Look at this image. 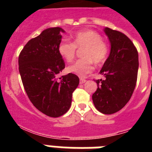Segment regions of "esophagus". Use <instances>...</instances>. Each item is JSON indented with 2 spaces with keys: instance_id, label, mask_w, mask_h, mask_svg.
I'll use <instances>...</instances> for the list:
<instances>
[{
  "instance_id": "1",
  "label": "esophagus",
  "mask_w": 152,
  "mask_h": 152,
  "mask_svg": "<svg viewBox=\"0 0 152 152\" xmlns=\"http://www.w3.org/2000/svg\"><path fill=\"white\" fill-rule=\"evenodd\" d=\"M86 82V80L84 78V77H80V84H84V83Z\"/></svg>"
}]
</instances>
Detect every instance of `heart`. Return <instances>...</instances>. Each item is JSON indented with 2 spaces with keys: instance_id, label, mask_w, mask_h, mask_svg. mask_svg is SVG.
Masks as SVG:
<instances>
[{
  "instance_id": "obj_1",
  "label": "heart",
  "mask_w": 152,
  "mask_h": 152,
  "mask_svg": "<svg viewBox=\"0 0 152 152\" xmlns=\"http://www.w3.org/2000/svg\"><path fill=\"white\" fill-rule=\"evenodd\" d=\"M84 48L82 57L68 67V71L79 76H84L93 69V61L101 64L107 59L109 46L97 32L92 29L80 31L73 36L72 42L62 41L58 45V52L67 62H72L76 56L77 49Z\"/></svg>"
}]
</instances>
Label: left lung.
I'll return each instance as SVG.
<instances>
[{"mask_svg": "<svg viewBox=\"0 0 152 152\" xmlns=\"http://www.w3.org/2000/svg\"><path fill=\"white\" fill-rule=\"evenodd\" d=\"M111 44L110 56L100 75L104 80H95L97 89L93 94L94 104L103 114H113L125 107L136 85L139 54L133 42L124 33L106 28Z\"/></svg>", "mask_w": 152, "mask_h": 152, "instance_id": "1", "label": "left lung"}]
</instances>
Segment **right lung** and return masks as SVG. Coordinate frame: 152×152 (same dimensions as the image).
I'll use <instances>...</instances> for the list:
<instances>
[{
	"instance_id": "1",
	"label": "right lung",
	"mask_w": 152,
	"mask_h": 152,
	"mask_svg": "<svg viewBox=\"0 0 152 152\" xmlns=\"http://www.w3.org/2000/svg\"><path fill=\"white\" fill-rule=\"evenodd\" d=\"M60 27L49 28L31 39L20 53L19 72L31 103L50 117H59L69 110L79 77L69 73L57 78L65 67L58 52Z\"/></svg>"
}]
</instances>
